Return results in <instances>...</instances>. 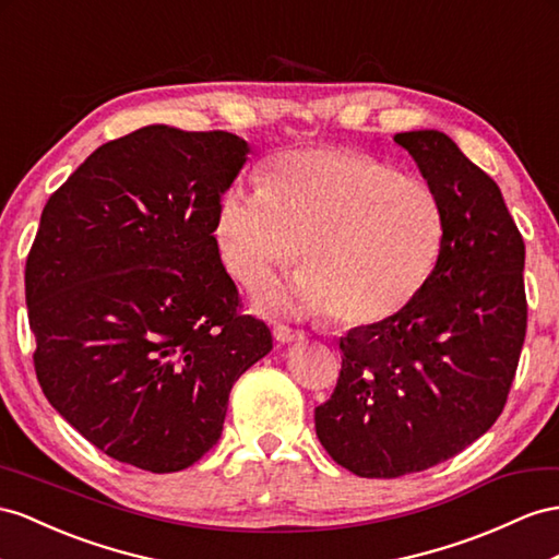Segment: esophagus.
Returning <instances> with one entry per match:
<instances>
[{"label": "esophagus", "mask_w": 559, "mask_h": 559, "mask_svg": "<svg viewBox=\"0 0 559 559\" xmlns=\"http://www.w3.org/2000/svg\"><path fill=\"white\" fill-rule=\"evenodd\" d=\"M274 337H276L278 342H293V340H302L305 333H302V331H295V328L285 325V323H276V325H274Z\"/></svg>", "instance_id": "1"}]
</instances>
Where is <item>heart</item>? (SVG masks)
<instances>
[{
	"instance_id": "b5f03b06",
	"label": "heart",
	"mask_w": 559,
	"mask_h": 559,
	"mask_svg": "<svg viewBox=\"0 0 559 559\" xmlns=\"http://www.w3.org/2000/svg\"><path fill=\"white\" fill-rule=\"evenodd\" d=\"M222 262L260 290L302 252L290 290L269 302L370 325L416 299L441 260L447 210L432 183L347 148L276 155L262 183L234 181L214 217Z\"/></svg>"
}]
</instances>
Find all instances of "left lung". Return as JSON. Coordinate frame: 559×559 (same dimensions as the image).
Segmentation results:
<instances>
[{
    "label": "left lung",
    "mask_w": 559,
    "mask_h": 559,
    "mask_svg": "<svg viewBox=\"0 0 559 559\" xmlns=\"http://www.w3.org/2000/svg\"><path fill=\"white\" fill-rule=\"evenodd\" d=\"M394 141L447 210V242L425 290L394 317L340 337L342 368L317 406L328 455L394 479L461 453L506 408L526 335L524 240L498 183L441 132Z\"/></svg>",
    "instance_id": "1"
}]
</instances>
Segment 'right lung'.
Listing matches in <instances>:
<instances>
[{
	"instance_id": "1",
	"label": "right lung",
	"mask_w": 559,
	"mask_h": 559,
	"mask_svg": "<svg viewBox=\"0 0 559 559\" xmlns=\"http://www.w3.org/2000/svg\"><path fill=\"white\" fill-rule=\"evenodd\" d=\"M246 153L236 134L151 124L98 146L41 210L25 264L39 388L120 463H198L234 382L274 347L214 240Z\"/></svg>"
}]
</instances>
